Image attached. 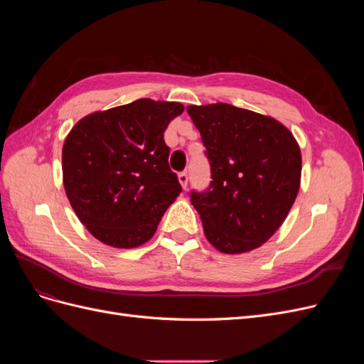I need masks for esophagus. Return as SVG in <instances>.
<instances>
[{
  "mask_svg": "<svg viewBox=\"0 0 364 364\" xmlns=\"http://www.w3.org/2000/svg\"><path fill=\"white\" fill-rule=\"evenodd\" d=\"M178 179H179V182H181V185H182V188L185 190L186 185H188V174H186V171H181V173L178 174Z\"/></svg>",
  "mask_w": 364,
  "mask_h": 364,
  "instance_id": "34e87169",
  "label": "esophagus"
}]
</instances>
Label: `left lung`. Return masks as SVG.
Listing matches in <instances>:
<instances>
[{
    "label": "left lung",
    "mask_w": 364,
    "mask_h": 364,
    "mask_svg": "<svg viewBox=\"0 0 364 364\" xmlns=\"http://www.w3.org/2000/svg\"><path fill=\"white\" fill-rule=\"evenodd\" d=\"M211 167L190 193L209 243L223 253L259 247L287 217L301 185V150L274 118L228 103L188 106Z\"/></svg>",
    "instance_id": "8db88e82"
}]
</instances>
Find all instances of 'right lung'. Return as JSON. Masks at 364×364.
Returning <instances> with one entry per match:
<instances>
[{
    "mask_svg": "<svg viewBox=\"0 0 364 364\" xmlns=\"http://www.w3.org/2000/svg\"><path fill=\"white\" fill-rule=\"evenodd\" d=\"M181 103L141 98L82 118L65 139L63 186L74 213L102 243L129 249L149 241L182 193L164 132Z\"/></svg>",
    "mask_w": 364,
    "mask_h": 364,
    "instance_id": "add662e5",
    "label": "right lung"
}]
</instances>
